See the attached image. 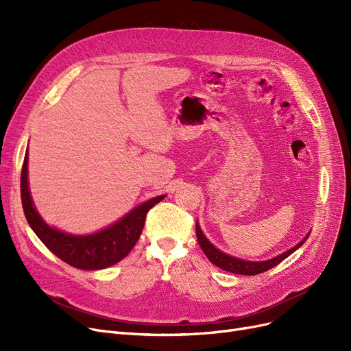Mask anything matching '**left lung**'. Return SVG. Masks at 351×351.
<instances>
[{
    "label": "left lung",
    "instance_id": "1",
    "mask_svg": "<svg viewBox=\"0 0 351 351\" xmlns=\"http://www.w3.org/2000/svg\"><path fill=\"white\" fill-rule=\"evenodd\" d=\"M196 236H197V243L199 246L202 247V250H204V253L206 254L208 259L217 267L223 269L226 271H230V273H236V274H247V276H254V274H259V273H263L274 266H278L280 262H283L287 256H290L294 250H298L306 241L308 234L303 239V241L296 245L294 247H291L290 250L279 254L278 257H274V259H270V261H266V262H247V261H241L237 259V257H232L223 252L217 250L208 239L205 237V234L202 233L199 225H196Z\"/></svg>",
    "mask_w": 351,
    "mask_h": 351
}]
</instances>
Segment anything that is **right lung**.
<instances>
[{"instance_id": "obj_1", "label": "right lung", "mask_w": 351, "mask_h": 351, "mask_svg": "<svg viewBox=\"0 0 351 351\" xmlns=\"http://www.w3.org/2000/svg\"><path fill=\"white\" fill-rule=\"evenodd\" d=\"M28 152L25 154L21 171V200L23 209L35 234L61 261L72 267L82 270H99L121 262L132 250L145 226V219L149 209L165 197H154L135 208L119 222L98 233L88 236H73L49 228L32 205L27 178Z\"/></svg>"}]
</instances>
